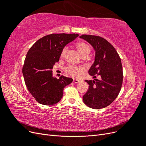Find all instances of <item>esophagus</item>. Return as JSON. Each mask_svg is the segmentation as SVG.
I'll return each instance as SVG.
<instances>
[{"instance_id": "esophagus-1", "label": "esophagus", "mask_w": 146, "mask_h": 146, "mask_svg": "<svg viewBox=\"0 0 146 146\" xmlns=\"http://www.w3.org/2000/svg\"><path fill=\"white\" fill-rule=\"evenodd\" d=\"M79 82H80V80H78V79H76V78H74V79H73V82L75 83H78Z\"/></svg>"}]
</instances>
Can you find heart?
<instances>
[{"label":"heart","instance_id":"1","mask_svg":"<svg viewBox=\"0 0 146 146\" xmlns=\"http://www.w3.org/2000/svg\"><path fill=\"white\" fill-rule=\"evenodd\" d=\"M76 47L79 52V54H80L82 56L83 55H88L91 51V47L89 46V44H88L87 43L83 41L78 42L76 44ZM67 50H68V47H64L63 48L62 51H61V56H64L66 54V52H67ZM82 70H83L82 68H77L74 66L70 65V66H69L68 68H66V72L70 74L72 76L79 77L82 73Z\"/></svg>","mask_w":146,"mask_h":146}]
</instances>
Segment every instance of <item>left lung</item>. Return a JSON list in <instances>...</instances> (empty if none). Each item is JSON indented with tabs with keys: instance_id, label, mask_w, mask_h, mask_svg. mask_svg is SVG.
Instances as JSON below:
<instances>
[{
	"instance_id": "obj_1",
	"label": "left lung",
	"mask_w": 146,
	"mask_h": 146,
	"mask_svg": "<svg viewBox=\"0 0 146 146\" xmlns=\"http://www.w3.org/2000/svg\"><path fill=\"white\" fill-rule=\"evenodd\" d=\"M93 47L94 62L89 74L94 78L85 80L89 90L83 96V101L88 107L100 109L111 104L121 91L123 72L120 57L114 47L105 39L94 35H82L80 36ZM96 74L100 77L96 78Z\"/></svg>"
}]
</instances>
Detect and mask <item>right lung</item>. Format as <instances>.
Instances as JSON below:
<instances>
[{
    "label": "right lung",
    "instance_id": "add662e5",
    "mask_svg": "<svg viewBox=\"0 0 146 146\" xmlns=\"http://www.w3.org/2000/svg\"><path fill=\"white\" fill-rule=\"evenodd\" d=\"M78 34L53 33L39 39L28 51L23 68L26 86L38 103L52 105L60 101L71 78L53 76V66L58 62L63 48Z\"/></svg>",
    "mask_w": 146,
    "mask_h": 146
}]
</instances>
